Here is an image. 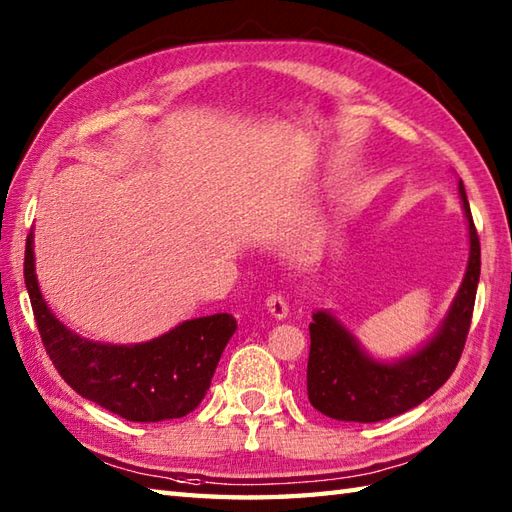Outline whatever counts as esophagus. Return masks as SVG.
I'll list each match as a JSON object with an SVG mask.
<instances>
[{
  "instance_id": "esophagus-1",
  "label": "esophagus",
  "mask_w": 512,
  "mask_h": 512,
  "mask_svg": "<svg viewBox=\"0 0 512 512\" xmlns=\"http://www.w3.org/2000/svg\"><path fill=\"white\" fill-rule=\"evenodd\" d=\"M266 310L273 314L275 319H286L288 317V301L275 292V295H270L266 299Z\"/></svg>"
}]
</instances>
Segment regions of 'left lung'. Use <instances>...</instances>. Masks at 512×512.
Here are the masks:
<instances>
[{
    "label": "left lung",
    "instance_id": "left-lung-1",
    "mask_svg": "<svg viewBox=\"0 0 512 512\" xmlns=\"http://www.w3.org/2000/svg\"><path fill=\"white\" fill-rule=\"evenodd\" d=\"M458 189L469 222V264L447 319L431 341L396 363H380L363 352L354 336L330 312L319 310L312 314L308 400L323 416L345 422L394 418L436 394L453 374L471 328L482 264L480 237L462 180Z\"/></svg>",
    "mask_w": 512,
    "mask_h": 512
}]
</instances>
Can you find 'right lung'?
Masks as SVG:
<instances>
[{
  "instance_id": "add662e5",
  "label": "right lung",
  "mask_w": 512,
  "mask_h": 512,
  "mask_svg": "<svg viewBox=\"0 0 512 512\" xmlns=\"http://www.w3.org/2000/svg\"><path fill=\"white\" fill-rule=\"evenodd\" d=\"M24 279L41 343L61 378L79 396L132 422L182 418L198 407L237 330L233 314L222 312L184 321L147 343L83 339L65 328L41 297L32 233L26 239Z\"/></svg>"
}]
</instances>
